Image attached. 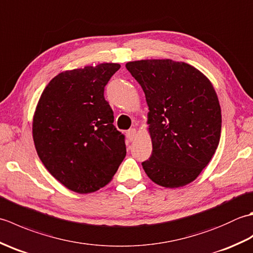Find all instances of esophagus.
Wrapping results in <instances>:
<instances>
[{"label": "esophagus", "mask_w": 253, "mask_h": 253, "mask_svg": "<svg viewBox=\"0 0 253 253\" xmlns=\"http://www.w3.org/2000/svg\"><path fill=\"white\" fill-rule=\"evenodd\" d=\"M136 136H137V131H136L135 128H131V129H129V130L127 131V138L129 139L130 141H133V140H135Z\"/></svg>", "instance_id": "obj_1"}]
</instances>
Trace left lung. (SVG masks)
<instances>
[{
  "mask_svg": "<svg viewBox=\"0 0 253 253\" xmlns=\"http://www.w3.org/2000/svg\"><path fill=\"white\" fill-rule=\"evenodd\" d=\"M149 106L152 154L142 168L166 188L195 180L211 161L221 137V106L212 84L197 68L171 60L129 62Z\"/></svg>",
  "mask_w": 253,
  "mask_h": 253,
  "instance_id": "8db88e82",
  "label": "left lung"
}]
</instances>
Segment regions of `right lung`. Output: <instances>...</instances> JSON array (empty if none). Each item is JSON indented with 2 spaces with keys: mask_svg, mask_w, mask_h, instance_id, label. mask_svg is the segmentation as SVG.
I'll return each instance as SVG.
<instances>
[{
  "mask_svg": "<svg viewBox=\"0 0 253 253\" xmlns=\"http://www.w3.org/2000/svg\"><path fill=\"white\" fill-rule=\"evenodd\" d=\"M120 64L58 74L41 94L32 123L37 153L50 174L78 193L99 190L126 157L104 88Z\"/></svg>",
  "mask_w": 253,
  "mask_h": 253,
  "instance_id": "1",
  "label": "right lung"
}]
</instances>
